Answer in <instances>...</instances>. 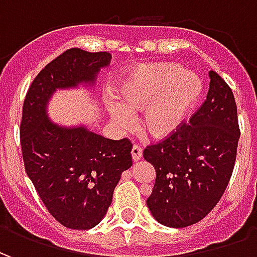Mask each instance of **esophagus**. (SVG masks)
Returning a JSON list of instances; mask_svg holds the SVG:
<instances>
[{
	"instance_id": "obj_1",
	"label": "esophagus",
	"mask_w": 257,
	"mask_h": 257,
	"mask_svg": "<svg viewBox=\"0 0 257 257\" xmlns=\"http://www.w3.org/2000/svg\"><path fill=\"white\" fill-rule=\"evenodd\" d=\"M142 156H143V150H142V147L138 145H135L132 147V160L135 162H138L142 160Z\"/></svg>"
}]
</instances>
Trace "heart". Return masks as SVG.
Masks as SVG:
<instances>
[{"label":"heart","instance_id":"heart-1","mask_svg":"<svg viewBox=\"0 0 257 257\" xmlns=\"http://www.w3.org/2000/svg\"><path fill=\"white\" fill-rule=\"evenodd\" d=\"M202 93V78L194 71L175 63L140 64L119 81V101H108L107 110L119 129L131 128L134 114L142 111L140 129L154 139H165L183 125Z\"/></svg>","mask_w":257,"mask_h":257}]
</instances>
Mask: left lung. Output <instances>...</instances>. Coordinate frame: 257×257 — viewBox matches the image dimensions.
I'll return each mask as SVG.
<instances>
[{"mask_svg":"<svg viewBox=\"0 0 257 257\" xmlns=\"http://www.w3.org/2000/svg\"><path fill=\"white\" fill-rule=\"evenodd\" d=\"M206 100L189 123L143 157L156 168L147 206L158 223L191 226L213 209L231 178L239 139L237 104L230 86L209 71Z\"/></svg>","mask_w":257,"mask_h":257,"instance_id":"left-lung-1","label":"left lung"}]
</instances>
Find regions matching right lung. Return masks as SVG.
Instances as JSON below:
<instances>
[{
	"mask_svg": "<svg viewBox=\"0 0 257 257\" xmlns=\"http://www.w3.org/2000/svg\"><path fill=\"white\" fill-rule=\"evenodd\" d=\"M111 60L108 52L73 48L47 64L23 103L20 143L27 176L49 213L67 228L99 224L123 171L132 167V143L95 134L86 125L52 121L48 104L56 90L93 88Z\"/></svg>",
	"mask_w": 257,
	"mask_h": 257,
	"instance_id": "add662e5",
	"label": "right lung"
}]
</instances>
